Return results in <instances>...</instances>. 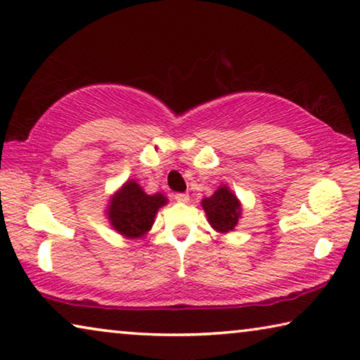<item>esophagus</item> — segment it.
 Masks as SVG:
<instances>
[{"label":"esophagus","mask_w":360,"mask_h":360,"mask_svg":"<svg viewBox=\"0 0 360 360\" xmlns=\"http://www.w3.org/2000/svg\"><path fill=\"white\" fill-rule=\"evenodd\" d=\"M174 198H176V202H181V203H186V202H189V193H184V192H178L174 195Z\"/></svg>","instance_id":"34e87169"}]
</instances>
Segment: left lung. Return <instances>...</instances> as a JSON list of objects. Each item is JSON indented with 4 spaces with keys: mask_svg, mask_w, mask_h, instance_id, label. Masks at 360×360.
<instances>
[{
    "mask_svg": "<svg viewBox=\"0 0 360 360\" xmlns=\"http://www.w3.org/2000/svg\"><path fill=\"white\" fill-rule=\"evenodd\" d=\"M202 207L208 216L210 224L219 232L232 231L237 226L242 211L237 197L226 186H221L210 198H205Z\"/></svg>",
    "mask_w": 360,
    "mask_h": 360,
    "instance_id": "1",
    "label": "left lung"
}]
</instances>
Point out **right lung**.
<instances>
[{
	"label": "right lung",
	"instance_id": "right-lung-1",
	"mask_svg": "<svg viewBox=\"0 0 360 360\" xmlns=\"http://www.w3.org/2000/svg\"><path fill=\"white\" fill-rule=\"evenodd\" d=\"M165 203L167 198L162 193L147 195L138 182L128 181L110 200L108 219L122 236L138 238L150 229L155 213Z\"/></svg>",
	"mask_w": 360,
	"mask_h": 360
}]
</instances>
